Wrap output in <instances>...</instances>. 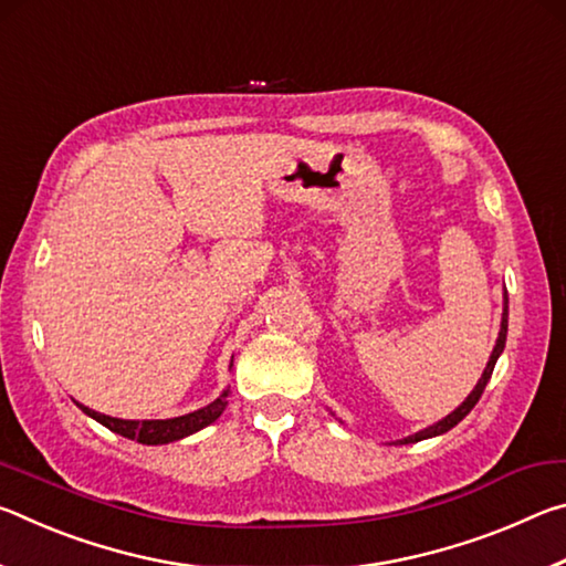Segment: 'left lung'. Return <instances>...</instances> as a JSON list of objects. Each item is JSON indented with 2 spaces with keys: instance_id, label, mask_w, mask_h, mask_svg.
<instances>
[{
  "instance_id": "obj_1",
  "label": "left lung",
  "mask_w": 566,
  "mask_h": 566,
  "mask_svg": "<svg viewBox=\"0 0 566 566\" xmlns=\"http://www.w3.org/2000/svg\"><path fill=\"white\" fill-rule=\"evenodd\" d=\"M506 317H510V300H506V292H504V310H502L500 337H496V344H494V349H492V354H490V361H486L482 377H479L474 389L469 391V397L452 411V415H447L444 419H439V421H434V424H429L427 429H419V432L409 434V437H405V439H397L395 444H415V442H421V439H432V437L444 434V432H449V429H452V427H457L459 421H462V419L469 415V411L474 409V405L479 401V397H482V391H484V387H486V381H490V377H492L496 359H500V354L504 352V344H506Z\"/></svg>"
}]
</instances>
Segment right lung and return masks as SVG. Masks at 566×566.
I'll list each match as a JSON object with an SVG mask.
<instances>
[{
	"mask_svg": "<svg viewBox=\"0 0 566 566\" xmlns=\"http://www.w3.org/2000/svg\"><path fill=\"white\" fill-rule=\"evenodd\" d=\"M229 367H232V364H229ZM227 399H229V389H224L222 395L212 401V405H207L197 411H189V415L171 417V419H142V421L99 415V411L84 407V405H80V401H76V407H80L87 417L97 419L99 424L107 427L114 434L137 439L139 444H169V442H177V439L195 434V432H199V429H205L212 424V421H217L219 415L227 409Z\"/></svg>",
	"mask_w": 566,
	"mask_h": 566,
	"instance_id": "obj_1",
	"label": "right lung"
}]
</instances>
